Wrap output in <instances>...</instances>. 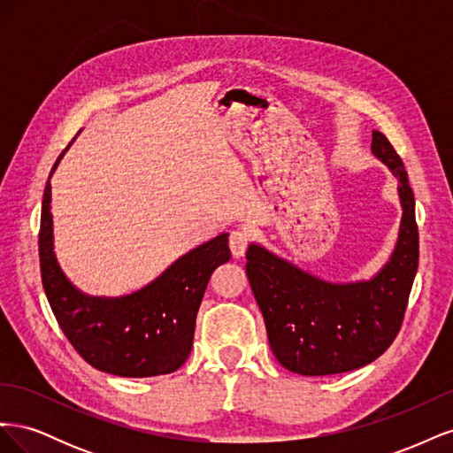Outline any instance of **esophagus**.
Listing matches in <instances>:
<instances>
[{
	"label": "esophagus",
	"mask_w": 453,
	"mask_h": 453,
	"mask_svg": "<svg viewBox=\"0 0 453 453\" xmlns=\"http://www.w3.org/2000/svg\"><path fill=\"white\" fill-rule=\"evenodd\" d=\"M251 243V234L245 228H238L234 232H230V238H228V245H230V251L236 258L243 257L245 251H248Z\"/></svg>",
	"instance_id": "1"
}]
</instances>
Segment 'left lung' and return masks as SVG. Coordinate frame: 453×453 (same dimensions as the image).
Masks as SVG:
<instances>
[{
    "mask_svg": "<svg viewBox=\"0 0 453 453\" xmlns=\"http://www.w3.org/2000/svg\"><path fill=\"white\" fill-rule=\"evenodd\" d=\"M372 153L399 180L404 210L396 248L372 280L328 283L255 243L245 255L272 353L291 372H349L378 359L401 331L419 260L416 203L401 157L378 130L372 132Z\"/></svg>",
    "mask_w": 453,
    "mask_h": 453,
    "instance_id": "1",
    "label": "left lung"
}]
</instances>
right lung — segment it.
<instances>
[{"label": "right lung", "mask_w": 453, "mask_h": 453, "mask_svg": "<svg viewBox=\"0 0 453 453\" xmlns=\"http://www.w3.org/2000/svg\"><path fill=\"white\" fill-rule=\"evenodd\" d=\"M228 260V234H221L175 260L138 293L87 296L65 280L52 253L50 183L45 187L39 228L41 281L65 338L102 372L125 378L175 372L193 348L196 313L211 273Z\"/></svg>", "instance_id": "right-lung-1"}]
</instances>
